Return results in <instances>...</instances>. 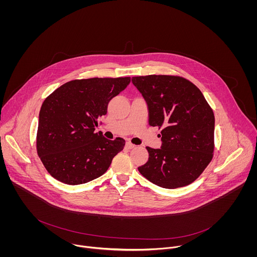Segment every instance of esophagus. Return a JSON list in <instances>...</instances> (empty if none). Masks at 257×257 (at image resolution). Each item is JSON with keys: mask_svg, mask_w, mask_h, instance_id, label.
Masks as SVG:
<instances>
[{"mask_svg": "<svg viewBox=\"0 0 257 257\" xmlns=\"http://www.w3.org/2000/svg\"><path fill=\"white\" fill-rule=\"evenodd\" d=\"M135 147H136V146L133 145V144H131V143H126V144H125V148H127V149H133Z\"/></svg>", "mask_w": 257, "mask_h": 257, "instance_id": "esophagus-1", "label": "esophagus"}]
</instances>
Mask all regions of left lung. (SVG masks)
<instances>
[{
    "instance_id": "obj_1",
    "label": "left lung",
    "mask_w": 257,
    "mask_h": 257,
    "mask_svg": "<svg viewBox=\"0 0 257 257\" xmlns=\"http://www.w3.org/2000/svg\"><path fill=\"white\" fill-rule=\"evenodd\" d=\"M148 108V122L162 127L161 148L147 147L141 174L159 187L194 182L213 158L215 115L202 92L189 80L170 75L132 78Z\"/></svg>"
}]
</instances>
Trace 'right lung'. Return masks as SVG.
<instances>
[{"instance_id": "right-lung-1", "label": "right lung", "mask_w": 257, "mask_h": 257, "mask_svg": "<svg viewBox=\"0 0 257 257\" xmlns=\"http://www.w3.org/2000/svg\"><path fill=\"white\" fill-rule=\"evenodd\" d=\"M130 77L69 81L42 103L37 135V154L48 173L68 185L102 176L124 140H107L95 133L110 100L130 84Z\"/></svg>"}]
</instances>
